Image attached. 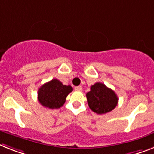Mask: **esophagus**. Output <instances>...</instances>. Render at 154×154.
<instances>
[{
	"label": "esophagus",
	"instance_id": "esophagus-1",
	"mask_svg": "<svg viewBox=\"0 0 154 154\" xmlns=\"http://www.w3.org/2000/svg\"><path fill=\"white\" fill-rule=\"evenodd\" d=\"M75 91H82V87L81 86H75Z\"/></svg>",
	"mask_w": 154,
	"mask_h": 154
}]
</instances>
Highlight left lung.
Masks as SVG:
<instances>
[{"instance_id":"obj_1","label":"left lung","mask_w":154,"mask_h":154,"mask_svg":"<svg viewBox=\"0 0 154 154\" xmlns=\"http://www.w3.org/2000/svg\"><path fill=\"white\" fill-rule=\"evenodd\" d=\"M86 98L90 109L97 114L111 112L118 103L116 93L101 82H96L91 86V91L86 94Z\"/></svg>"}]
</instances>
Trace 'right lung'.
Segmentation results:
<instances>
[{"label":"right lung","instance_id":"1","mask_svg":"<svg viewBox=\"0 0 154 154\" xmlns=\"http://www.w3.org/2000/svg\"><path fill=\"white\" fill-rule=\"evenodd\" d=\"M73 91L70 85H63L58 79H53L38 89V99L42 106L49 109H59L64 104L66 97Z\"/></svg>","mask_w":154,"mask_h":154}]
</instances>
